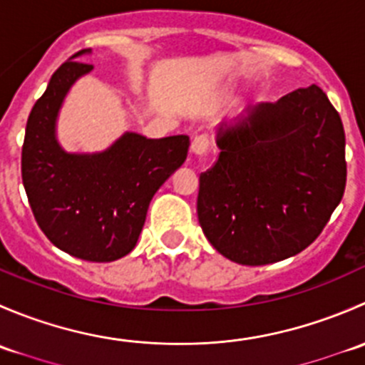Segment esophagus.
Listing matches in <instances>:
<instances>
[{
	"mask_svg": "<svg viewBox=\"0 0 365 365\" xmlns=\"http://www.w3.org/2000/svg\"><path fill=\"white\" fill-rule=\"evenodd\" d=\"M210 150V139L206 135H196L190 143V152L196 157H205Z\"/></svg>",
	"mask_w": 365,
	"mask_h": 365,
	"instance_id": "esophagus-1",
	"label": "esophagus"
}]
</instances>
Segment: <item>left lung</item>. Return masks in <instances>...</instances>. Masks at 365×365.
I'll list each match as a JSON object with an SVG mask.
<instances>
[{
  "label": "left lung",
  "instance_id": "obj_1",
  "mask_svg": "<svg viewBox=\"0 0 365 365\" xmlns=\"http://www.w3.org/2000/svg\"><path fill=\"white\" fill-rule=\"evenodd\" d=\"M215 165L200 176L197 217L210 244L238 264L275 263L322 233L346 187L344 128L322 88L220 123Z\"/></svg>",
  "mask_w": 365,
  "mask_h": 365
}]
</instances>
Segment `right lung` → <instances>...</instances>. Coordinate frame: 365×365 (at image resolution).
<instances>
[{"label": "right lung", "instance_id": "obj_1", "mask_svg": "<svg viewBox=\"0 0 365 365\" xmlns=\"http://www.w3.org/2000/svg\"><path fill=\"white\" fill-rule=\"evenodd\" d=\"M83 49L51 77L26 123L23 183L40 230L63 252L109 263L138 244L152 197L187 159L189 135L148 139L125 132L109 148L67 152L58 141V116L77 79L93 65Z\"/></svg>", "mask_w": 365, "mask_h": 365}]
</instances>
